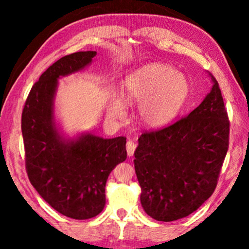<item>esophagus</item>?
<instances>
[{
	"label": "esophagus",
	"instance_id": "esophagus-1",
	"mask_svg": "<svg viewBox=\"0 0 249 249\" xmlns=\"http://www.w3.org/2000/svg\"><path fill=\"white\" fill-rule=\"evenodd\" d=\"M125 147H127V153L129 156H132L134 155V152L136 149V144L132 141H128L127 142V145H125Z\"/></svg>",
	"mask_w": 249,
	"mask_h": 249
}]
</instances>
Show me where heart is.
I'll return each mask as SVG.
<instances>
[{"instance_id":"obj_1","label":"heart","mask_w":249,"mask_h":249,"mask_svg":"<svg viewBox=\"0 0 249 249\" xmlns=\"http://www.w3.org/2000/svg\"><path fill=\"white\" fill-rule=\"evenodd\" d=\"M190 84L185 74L163 63H151L132 71L122 81V98L112 95L107 105L110 117H125L128 105L138 104L139 124L149 129L168 125L189 98Z\"/></svg>"}]
</instances>
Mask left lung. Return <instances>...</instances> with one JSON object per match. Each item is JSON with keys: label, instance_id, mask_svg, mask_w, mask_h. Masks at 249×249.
<instances>
[{"label": "left lung", "instance_id": "1", "mask_svg": "<svg viewBox=\"0 0 249 249\" xmlns=\"http://www.w3.org/2000/svg\"><path fill=\"white\" fill-rule=\"evenodd\" d=\"M188 117L145 132L135 151L141 203L158 221H176L202 206L215 189L229 147V120L219 84Z\"/></svg>", "mask_w": 249, "mask_h": 249}]
</instances>
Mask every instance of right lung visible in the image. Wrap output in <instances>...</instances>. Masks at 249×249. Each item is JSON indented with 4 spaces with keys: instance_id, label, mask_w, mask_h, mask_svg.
<instances>
[{
    "instance_id": "obj_1",
    "label": "right lung",
    "mask_w": 249,
    "mask_h": 249,
    "mask_svg": "<svg viewBox=\"0 0 249 249\" xmlns=\"http://www.w3.org/2000/svg\"><path fill=\"white\" fill-rule=\"evenodd\" d=\"M95 55V51L77 52L54 62L32 87L21 117L30 183L54 210L76 220L103 211L108 175L127 159L124 137L81 132L67 138L55 121L59 79L84 70Z\"/></svg>"
}]
</instances>
